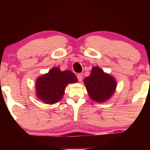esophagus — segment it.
<instances>
[{
    "instance_id": "obj_1",
    "label": "esophagus",
    "mask_w": 150,
    "mask_h": 150,
    "mask_svg": "<svg viewBox=\"0 0 150 150\" xmlns=\"http://www.w3.org/2000/svg\"><path fill=\"white\" fill-rule=\"evenodd\" d=\"M77 79H78L79 82H81L82 80V78H83V75H82V73H79V74H77Z\"/></svg>"
}]
</instances>
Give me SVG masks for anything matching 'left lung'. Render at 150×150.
Wrapping results in <instances>:
<instances>
[{
	"instance_id": "left-lung-1",
	"label": "left lung",
	"mask_w": 150,
	"mask_h": 150,
	"mask_svg": "<svg viewBox=\"0 0 150 150\" xmlns=\"http://www.w3.org/2000/svg\"><path fill=\"white\" fill-rule=\"evenodd\" d=\"M89 97L99 103L111 98L116 88V80L109 74L104 73L99 67L92 68L90 75L84 80Z\"/></svg>"
}]
</instances>
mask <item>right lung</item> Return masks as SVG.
Masks as SVG:
<instances>
[{"label":"right lung","instance_id":"right-lung-1","mask_svg":"<svg viewBox=\"0 0 150 150\" xmlns=\"http://www.w3.org/2000/svg\"><path fill=\"white\" fill-rule=\"evenodd\" d=\"M77 82V77L70 70L61 71L58 68H53L48 73L37 78V96L46 104H56L64 95L67 85Z\"/></svg>","mask_w":150,"mask_h":150}]
</instances>
